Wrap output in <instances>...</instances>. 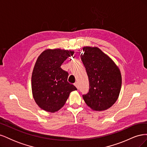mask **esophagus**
I'll return each mask as SVG.
<instances>
[{
	"label": "esophagus",
	"mask_w": 147,
	"mask_h": 147,
	"mask_svg": "<svg viewBox=\"0 0 147 147\" xmlns=\"http://www.w3.org/2000/svg\"><path fill=\"white\" fill-rule=\"evenodd\" d=\"M74 85H75V86L77 88H78V83L77 82H75V83H74Z\"/></svg>",
	"instance_id": "1"
}]
</instances>
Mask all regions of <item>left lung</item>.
Listing matches in <instances>:
<instances>
[{
  "mask_svg": "<svg viewBox=\"0 0 147 147\" xmlns=\"http://www.w3.org/2000/svg\"><path fill=\"white\" fill-rule=\"evenodd\" d=\"M80 56L90 82V90L83 98L88 107L102 111L112 107L118 98L121 87L119 68L99 48L84 47Z\"/></svg>",
  "mask_w": 147,
  "mask_h": 147,
  "instance_id": "left-lung-1",
  "label": "left lung"
}]
</instances>
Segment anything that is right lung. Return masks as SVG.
Here are the masks:
<instances>
[{"label":"right lung","instance_id":"right-lung-1","mask_svg":"<svg viewBox=\"0 0 147 147\" xmlns=\"http://www.w3.org/2000/svg\"><path fill=\"white\" fill-rule=\"evenodd\" d=\"M73 51L61 49L43 51L35 63L32 75L34 99L42 109L54 113L64 105L70 93L77 89L67 82L69 74L61 68Z\"/></svg>","mask_w":147,"mask_h":147}]
</instances>
